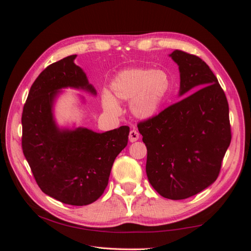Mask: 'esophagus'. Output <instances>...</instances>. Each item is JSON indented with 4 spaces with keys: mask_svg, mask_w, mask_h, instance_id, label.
<instances>
[{
    "mask_svg": "<svg viewBox=\"0 0 251 251\" xmlns=\"http://www.w3.org/2000/svg\"><path fill=\"white\" fill-rule=\"evenodd\" d=\"M139 139V133L133 128V130L130 131V134H128V140L131 142H135Z\"/></svg>",
    "mask_w": 251,
    "mask_h": 251,
    "instance_id": "1",
    "label": "esophagus"
}]
</instances>
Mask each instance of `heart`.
I'll return each instance as SVG.
<instances>
[{"mask_svg":"<svg viewBox=\"0 0 251 251\" xmlns=\"http://www.w3.org/2000/svg\"><path fill=\"white\" fill-rule=\"evenodd\" d=\"M110 87L116 100H131L130 108L136 117L149 119L156 115L168 96L171 79L163 70L136 68L118 73ZM113 98L110 93H103L101 103L105 111L116 115L120 108Z\"/></svg>","mask_w":251,"mask_h":251,"instance_id":"1","label":"heart"}]
</instances>
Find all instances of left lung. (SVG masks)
Listing matches in <instances>:
<instances>
[{
    "mask_svg": "<svg viewBox=\"0 0 251 251\" xmlns=\"http://www.w3.org/2000/svg\"><path fill=\"white\" fill-rule=\"evenodd\" d=\"M170 56L179 66V96L201 89L137 126L151 185L164 198L182 200L217 180L231 130L227 98L206 63L181 50Z\"/></svg>",
    "mask_w": 251,
    "mask_h": 251,
    "instance_id": "1",
    "label": "left lung"
}]
</instances>
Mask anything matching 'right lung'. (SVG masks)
Returning a JSON list of instances; mask_svg holds the SVG:
<instances>
[{
  "instance_id": "right-lung-1",
  "label": "right lung",
  "mask_w": 251,
  "mask_h": 251,
  "mask_svg": "<svg viewBox=\"0 0 251 251\" xmlns=\"http://www.w3.org/2000/svg\"><path fill=\"white\" fill-rule=\"evenodd\" d=\"M75 57L51 64L32 83L22 114V149L45 194L82 206L103 194L114 160L126 147L130 127L96 133L87 127L57 126L53 104L59 90L81 89L96 95L86 73L74 64Z\"/></svg>"
}]
</instances>
